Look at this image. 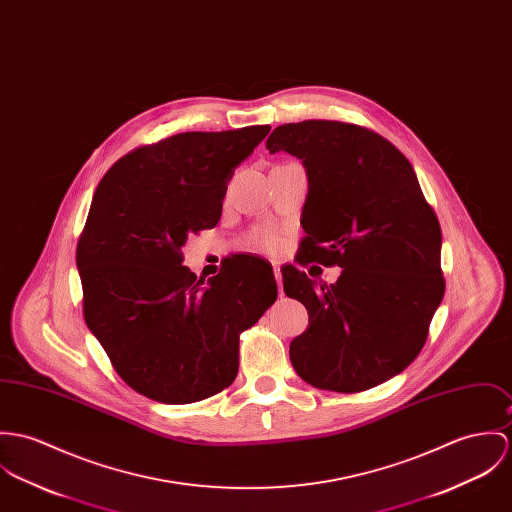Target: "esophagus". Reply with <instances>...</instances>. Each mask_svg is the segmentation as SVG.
<instances>
[{
    "label": "esophagus",
    "mask_w": 512,
    "mask_h": 512,
    "mask_svg": "<svg viewBox=\"0 0 512 512\" xmlns=\"http://www.w3.org/2000/svg\"><path fill=\"white\" fill-rule=\"evenodd\" d=\"M274 276H276V281H278L279 293H281V285H283V279H281V270H279V266L274 268Z\"/></svg>",
    "instance_id": "esophagus-1"
}]
</instances>
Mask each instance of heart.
<instances>
[{"label": "heart", "instance_id": "1", "mask_svg": "<svg viewBox=\"0 0 512 512\" xmlns=\"http://www.w3.org/2000/svg\"><path fill=\"white\" fill-rule=\"evenodd\" d=\"M252 246L262 250V252H268V254H276L278 250H281L283 246V238L274 231H260V233L252 236Z\"/></svg>", "mask_w": 512, "mask_h": 512}]
</instances>
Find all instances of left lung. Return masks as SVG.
Instances as JSON below:
<instances>
[{
    "mask_svg": "<svg viewBox=\"0 0 512 512\" xmlns=\"http://www.w3.org/2000/svg\"><path fill=\"white\" fill-rule=\"evenodd\" d=\"M266 148L301 158L309 174L297 264L342 268L332 285L281 268L285 295L305 305L311 323L291 340V364L319 389H372L419 356L444 297L438 217L411 162L372 129L287 123Z\"/></svg>",
    "mask_w": 512,
    "mask_h": 512,
    "instance_id": "1",
    "label": "left lung"
}]
</instances>
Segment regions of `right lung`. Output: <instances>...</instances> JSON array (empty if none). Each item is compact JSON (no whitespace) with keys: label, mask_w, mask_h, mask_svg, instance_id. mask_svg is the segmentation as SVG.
Returning <instances> with one entry per match:
<instances>
[{"label":"right lung","mask_w":512,"mask_h":512,"mask_svg":"<svg viewBox=\"0 0 512 512\" xmlns=\"http://www.w3.org/2000/svg\"><path fill=\"white\" fill-rule=\"evenodd\" d=\"M270 125L180 133L119 158L95 189L76 248L84 319L137 393L186 405L238 373L240 332L274 305L272 264L231 254L215 278L184 262L189 234L213 229L234 168Z\"/></svg>","instance_id":"obj_1"}]
</instances>
